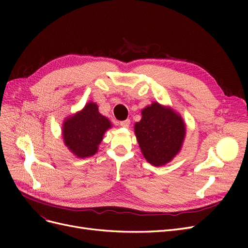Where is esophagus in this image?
I'll use <instances>...</instances> for the list:
<instances>
[{"label": "esophagus", "instance_id": "1", "mask_svg": "<svg viewBox=\"0 0 248 248\" xmlns=\"http://www.w3.org/2000/svg\"><path fill=\"white\" fill-rule=\"evenodd\" d=\"M120 125H121L122 127H124V128H128L129 125H130V120H129V119L124 120V121L120 122Z\"/></svg>", "mask_w": 248, "mask_h": 248}]
</instances>
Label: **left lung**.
<instances>
[{
    "label": "left lung",
    "instance_id": "obj_1",
    "mask_svg": "<svg viewBox=\"0 0 248 248\" xmlns=\"http://www.w3.org/2000/svg\"><path fill=\"white\" fill-rule=\"evenodd\" d=\"M134 132L147 161L161 167L180 152L186 126L178 112L153 102L141 110V120L134 125Z\"/></svg>",
    "mask_w": 248,
    "mask_h": 248
}]
</instances>
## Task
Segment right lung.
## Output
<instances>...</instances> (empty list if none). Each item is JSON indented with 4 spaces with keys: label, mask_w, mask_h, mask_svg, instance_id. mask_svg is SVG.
Listing matches in <instances>:
<instances>
[{
    "label": "right lung",
    "mask_w": 248,
    "mask_h": 248,
    "mask_svg": "<svg viewBox=\"0 0 248 248\" xmlns=\"http://www.w3.org/2000/svg\"><path fill=\"white\" fill-rule=\"evenodd\" d=\"M110 127L109 120L98 111V106L88 102L80 111L65 119L62 127L64 144L78 158L93 156L104 132Z\"/></svg>",
    "instance_id": "obj_1"
}]
</instances>
